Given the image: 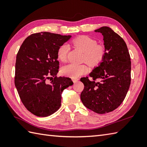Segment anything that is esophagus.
<instances>
[{
    "instance_id": "obj_1",
    "label": "esophagus",
    "mask_w": 147,
    "mask_h": 147,
    "mask_svg": "<svg viewBox=\"0 0 147 147\" xmlns=\"http://www.w3.org/2000/svg\"><path fill=\"white\" fill-rule=\"evenodd\" d=\"M78 80H79V79H73V82L74 83H76Z\"/></svg>"
}]
</instances>
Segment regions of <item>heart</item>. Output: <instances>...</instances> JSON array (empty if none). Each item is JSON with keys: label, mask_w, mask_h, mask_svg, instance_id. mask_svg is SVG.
<instances>
[{"label": "heart", "mask_w": 147, "mask_h": 147, "mask_svg": "<svg viewBox=\"0 0 147 147\" xmlns=\"http://www.w3.org/2000/svg\"><path fill=\"white\" fill-rule=\"evenodd\" d=\"M73 45L80 49L85 54V62L89 65L95 66L103 61L105 54V49L102 45L97 44L95 39L86 36H80L73 41ZM69 50V45L62 44L57 51L59 60L65 62L67 59V53ZM88 68L85 64H76L70 63L64 65L61 69V73L64 76L77 78L85 74Z\"/></svg>", "instance_id": "1"}]
</instances>
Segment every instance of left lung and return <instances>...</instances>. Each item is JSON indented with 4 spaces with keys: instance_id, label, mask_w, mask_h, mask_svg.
I'll use <instances>...</instances> for the list:
<instances>
[{
    "instance_id": "1",
    "label": "left lung",
    "mask_w": 147,
    "mask_h": 147,
    "mask_svg": "<svg viewBox=\"0 0 147 147\" xmlns=\"http://www.w3.org/2000/svg\"><path fill=\"white\" fill-rule=\"evenodd\" d=\"M95 32L104 36L105 54L90 73L92 81L81 78L85 87L80 96L86 107L105 114L117 109L126 97L131 83V59L125 42L111 28L103 26Z\"/></svg>"
}]
</instances>
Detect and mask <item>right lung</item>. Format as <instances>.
I'll return each instance as SVG.
<instances>
[{"label": "right lung", "mask_w": 147, "mask_h": 147, "mask_svg": "<svg viewBox=\"0 0 147 147\" xmlns=\"http://www.w3.org/2000/svg\"><path fill=\"white\" fill-rule=\"evenodd\" d=\"M71 37L49 32L33 33L19 49L15 86L24 107L36 116L47 117L57 111L61 105L62 92L73 85L69 78L57 76V51Z\"/></svg>", "instance_id": "obj_1"}]
</instances>
